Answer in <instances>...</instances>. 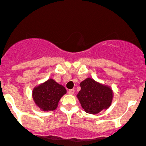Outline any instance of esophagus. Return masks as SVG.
I'll use <instances>...</instances> for the list:
<instances>
[{"label": "esophagus", "mask_w": 146, "mask_h": 146, "mask_svg": "<svg viewBox=\"0 0 146 146\" xmlns=\"http://www.w3.org/2000/svg\"><path fill=\"white\" fill-rule=\"evenodd\" d=\"M74 92H75V90L73 89H70V90L68 91V94H74Z\"/></svg>", "instance_id": "esophagus-1"}]
</instances>
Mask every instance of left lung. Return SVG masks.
Masks as SVG:
<instances>
[{"mask_svg":"<svg viewBox=\"0 0 146 146\" xmlns=\"http://www.w3.org/2000/svg\"><path fill=\"white\" fill-rule=\"evenodd\" d=\"M81 90L77 98L84 111L88 113L97 114L110 107L113 93L110 86L87 78L80 84Z\"/></svg>","mask_w":146,"mask_h":146,"instance_id":"1","label":"left lung"}]
</instances>
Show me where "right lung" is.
Here are the masks:
<instances>
[{"label": "right lung", "mask_w": 146, "mask_h": 146, "mask_svg": "<svg viewBox=\"0 0 146 146\" xmlns=\"http://www.w3.org/2000/svg\"><path fill=\"white\" fill-rule=\"evenodd\" d=\"M66 89L52 78H49L33 90V99L36 106L44 111H54Z\"/></svg>", "instance_id": "add662e5"}]
</instances>
